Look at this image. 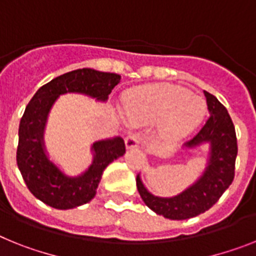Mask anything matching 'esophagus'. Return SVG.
Wrapping results in <instances>:
<instances>
[{
  "mask_svg": "<svg viewBox=\"0 0 256 256\" xmlns=\"http://www.w3.org/2000/svg\"><path fill=\"white\" fill-rule=\"evenodd\" d=\"M124 144H126V148L128 150H135L138 148L139 144H140V139L136 134H128L124 139Z\"/></svg>",
  "mask_w": 256,
  "mask_h": 256,
  "instance_id": "34e87169",
  "label": "esophagus"
}]
</instances>
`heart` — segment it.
Wrapping results in <instances>:
<instances>
[{
	"label": "heart",
	"mask_w": 256,
	"mask_h": 256,
	"mask_svg": "<svg viewBox=\"0 0 256 256\" xmlns=\"http://www.w3.org/2000/svg\"><path fill=\"white\" fill-rule=\"evenodd\" d=\"M124 112L132 124H152L158 120L161 136L177 140L186 136L200 121L206 102L178 86H144L124 96Z\"/></svg>",
	"instance_id": "obj_1"
}]
</instances>
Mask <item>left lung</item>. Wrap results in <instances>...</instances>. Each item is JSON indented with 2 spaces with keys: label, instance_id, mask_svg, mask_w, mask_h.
<instances>
[{
  "label": "left lung",
  "instance_id": "8db88e82",
  "mask_svg": "<svg viewBox=\"0 0 256 256\" xmlns=\"http://www.w3.org/2000/svg\"><path fill=\"white\" fill-rule=\"evenodd\" d=\"M210 117L200 132L182 148L194 150L208 146L203 174L186 190L174 196L154 195L136 176V188L148 208L170 220H186L208 211L233 182L237 158V138L226 108L214 95L204 91Z\"/></svg>",
  "mask_w": 256,
  "mask_h": 256
}]
</instances>
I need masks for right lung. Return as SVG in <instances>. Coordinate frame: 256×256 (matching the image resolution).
<instances>
[{
  "label": "right lung",
  "mask_w": 256,
  "mask_h": 256,
  "mask_svg": "<svg viewBox=\"0 0 256 256\" xmlns=\"http://www.w3.org/2000/svg\"><path fill=\"white\" fill-rule=\"evenodd\" d=\"M120 80L121 75L113 72L79 68L60 75L38 88L26 106L19 124L16 164L28 190L38 200L57 210L86 204L95 198L104 169L124 156L126 148L121 136L96 140L91 146V165L82 174L72 177L49 158L44 142L49 112L60 96L80 94L105 102Z\"/></svg>",
  "instance_id": "obj_1"
}]
</instances>
